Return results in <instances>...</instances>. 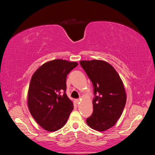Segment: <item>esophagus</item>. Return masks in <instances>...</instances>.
<instances>
[{
	"mask_svg": "<svg viewBox=\"0 0 155 155\" xmlns=\"http://www.w3.org/2000/svg\"><path fill=\"white\" fill-rule=\"evenodd\" d=\"M79 102H80V100L79 99H77V100H76V103L77 104H79Z\"/></svg>",
	"mask_w": 155,
	"mask_h": 155,
	"instance_id": "esophagus-1",
	"label": "esophagus"
}]
</instances>
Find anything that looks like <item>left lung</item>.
Segmentation results:
<instances>
[{"mask_svg": "<svg viewBox=\"0 0 155 155\" xmlns=\"http://www.w3.org/2000/svg\"><path fill=\"white\" fill-rule=\"evenodd\" d=\"M94 87L93 112L86 122L91 128L105 131L114 126L122 114L126 93L122 81L114 67L101 60L81 61Z\"/></svg>", "mask_w": 155, "mask_h": 155, "instance_id": "obj_1", "label": "left lung"}]
</instances>
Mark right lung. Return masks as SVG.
<instances>
[{"instance_id":"add662e5","label":"right lung","mask_w":155,"mask_h":155,"mask_svg":"<svg viewBox=\"0 0 155 155\" xmlns=\"http://www.w3.org/2000/svg\"><path fill=\"white\" fill-rule=\"evenodd\" d=\"M78 65L76 62L55 59L33 74L28 105L33 118L46 130L54 132L62 128L74 109L72 101L66 94V82L67 75Z\"/></svg>"}]
</instances>
